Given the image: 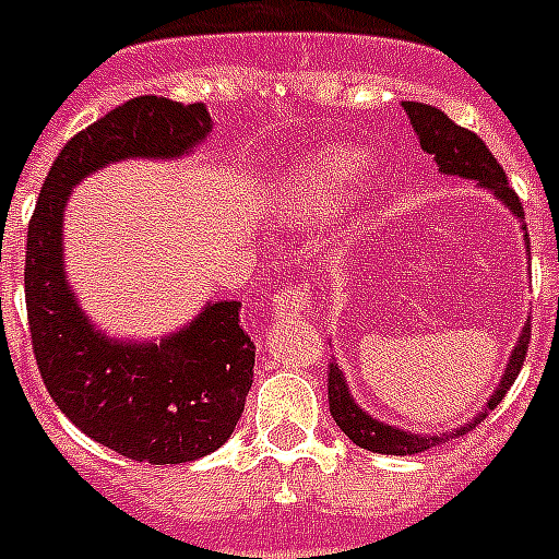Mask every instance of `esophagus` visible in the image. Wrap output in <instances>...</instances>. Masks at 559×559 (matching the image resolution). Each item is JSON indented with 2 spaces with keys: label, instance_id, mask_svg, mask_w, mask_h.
<instances>
[{
  "label": "esophagus",
  "instance_id": "1",
  "mask_svg": "<svg viewBox=\"0 0 559 559\" xmlns=\"http://www.w3.org/2000/svg\"><path fill=\"white\" fill-rule=\"evenodd\" d=\"M307 310H310V301H307V295H304L301 289L287 287L272 298V312H275L278 319H301Z\"/></svg>",
  "mask_w": 559,
  "mask_h": 559
}]
</instances>
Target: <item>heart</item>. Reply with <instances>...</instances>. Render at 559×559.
<instances>
[{
	"instance_id": "b5f03b06",
	"label": "heart",
	"mask_w": 559,
	"mask_h": 559,
	"mask_svg": "<svg viewBox=\"0 0 559 559\" xmlns=\"http://www.w3.org/2000/svg\"><path fill=\"white\" fill-rule=\"evenodd\" d=\"M370 157L358 148H319L289 163L270 186V215L281 224H319L350 206Z\"/></svg>"
}]
</instances>
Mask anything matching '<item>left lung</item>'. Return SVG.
Segmentation results:
<instances>
[{
	"label": "left lung",
	"mask_w": 559,
	"mask_h": 559,
	"mask_svg": "<svg viewBox=\"0 0 559 559\" xmlns=\"http://www.w3.org/2000/svg\"><path fill=\"white\" fill-rule=\"evenodd\" d=\"M402 108L411 117V126L419 138V146L428 154H433L439 169L444 175H460L465 180H476L483 186L485 192H491L502 206H508V212L523 224L525 229V215H523V203L514 194V189L508 186V177L502 171V166L497 163L485 143L476 138L474 131L462 129L451 117L439 111L433 106H425V103H402ZM525 252H528V233H525ZM531 255V252H528ZM531 342V324L523 326V333L516 338L514 350L508 356V365L502 370L500 382L493 388V393L488 396L485 407L476 413L474 419L460 425V428L444 430V433H416V430L396 428V425H388V421L376 419L365 407L358 405L350 393V384L344 379L342 367L330 361V379H326V393H330V413H333L335 425L344 430V437L353 439L358 448L373 453H390V456H411V453H421L428 448H437V444L448 442V439H456L462 433H468L471 428H476L479 421L488 416V411L500 405L502 396H506L511 384H514L516 373L525 361V353H528Z\"/></svg>",
	"instance_id": "left-lung-1"
}]
</instances>
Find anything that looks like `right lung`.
I'll return each instance as SVG.
<instances>
[{"mask_svg":"<svg viewBox=\"0 0 559 559\" xmlns=\"http://www.w3.org/2000/svg\"><path fill=\"white\" fill-rule=\"evenodd\" d=\"M209 134L203 103L129 99L62 146L28 224L25 304L45 388L85 437L126 460L180 465L217 451L243 413L255 344L240 326V301H206L152 342L103 333L66 275V206L74 186L108 163L180 160Z\"/></svg>","mask_w":559,"mask_h":559,"instance_id":"1","label":"right lung"}]
</instances>
